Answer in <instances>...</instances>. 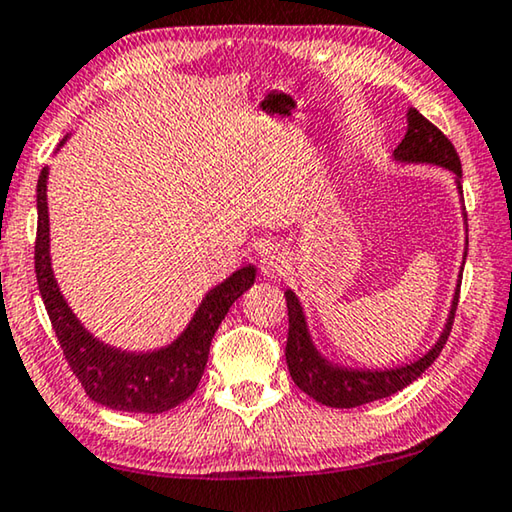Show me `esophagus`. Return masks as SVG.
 Segmentation results:
<instances>
[{"mask_svg":"<svg viewBox=\"0 0 512 512\" xmlns=\"http://www.w3.org/2000/svg\"><path fill=\"white\" fill-rule=\"evenodd\" d=\"M259 269H262L266 278H280L289 269V257L282 248L269 246L262 253V259H259Z\"/></svg>","mask_w":512,"mask_h":512,"instance_id":"esophagus-1","label":"esophagus"}]
</instances>
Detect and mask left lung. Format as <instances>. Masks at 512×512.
I'll return each instance as SVG.
<instances>
[{
    "label": "left lung",
    "instance_id": "obj_1",
    "mask_svg": "<svg viewBox=\"0 0 512 512\" xmlns=\"http://www.w3.org/2000/svg\"><path fill=\"white\" fill-rule=\"evenodd\" d=\"M393 158L400 160V163H427L446 167L448 172L455 174L457 190H460L462 195L460 156H457L451 140H448L437 126L430 124L416 108H409L407 112V135H404V140L398 144V149L393 151ZM464 218H467V213H464ZM464 259H467V253H464ZM460 282L462 276L457 280L451 312H448L444 331H441L439 340L434 342L430 352L416 358L414 363L384 370L345 368V365L331 363L329 358L319 354L315 342L310 338L308 322H305L299 296H296L292 289H287L285 299L289 315V335L285 358L294 384L299 386L303 393H308L312 400L335 409L361 407V404L388 398V395L407 388L411 381H416L427 368H430L434 358H437L441 354V349H444L448 335H451L453 329L457 299H460Z\"/></svg>",
    "mask_w": 512,
    "mask_h": 512
}]
</instances>
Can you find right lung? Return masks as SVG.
<instances>
[{"label": "right lung", "instance_id": "add662e5", "mask_svg": "<svg viewBox=\"0 0 512 512\" xmlns=\"http://www.w3.org/2000/svg\"><path fill=\"white\" fill-rule=\"evenodd\" d=\"M68 135L59 142L64 147ZM36 246L34 264L38 292L48 310L52 329L73 375L94 402L117 411L163 414L188 400L200 384L209 361V347L227 310L255 282V266H243L204 296L186 329L170 345L154 352H124L94 338L73 315L59 292L50 262L48 218V167H43L36 186Z\"/></svg>", "mask_w": 512, "mask_h": 512}]
</instances>
